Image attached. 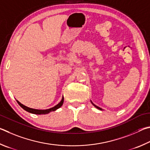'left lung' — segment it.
Segmentation results:
<instances>
[{
  "instance_id": "8db88e82",
  "label": "left lung",
  "mask_w": 150,
  "mask_h": 150,
  "mask_svg": "<svg viewBox=\"0 0 150 150\" xmlns=\"http://www.w3.org/2000/svg\"><path fill=\"white\" fill-rule=\"evenodd\" d=\"M91 103H92V104L93 105H94V106H95V107H96V108H97V109H99V110H102V109H101V108H100V107H98V106H96V105H94V104H93V103H92V102H91Z\"/></svg>"
}]
</instances>
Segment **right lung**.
I'll return each instance as SVG.
<instances>
[{
    "label": "right lung",
    "instance_id": "right-lung-1",
    "mask_svg": "<svg viewBox=\"0 0 150 150\" xmlns=\"http://www.w3.org/2000/svg\"><path fill=\"white\" fill-rule=\"evenodd\" d=\"M18 103L19 104V105L22 107V109H23L25 110V111H28L29 112H31V113H33V114H36V115H41V114H47L49 113V112H51V111H56L57 109H58L59 108H60V107L63 104V102H64V98L62 97V100L60 101V103L59 104H57V105H55L54 107H52L51 109H45V110H39V109H31L30 108V107H28L25 105H23V104H22L21 103H20L19 101L18 100H16Z\"/></svg>",
    "mask_w": 150,
    "mask_h": 150
}]
</instances>
